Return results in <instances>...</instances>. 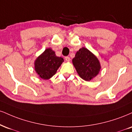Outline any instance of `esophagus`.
Listing matches in <instances>:
<instances>
[{"label":"esophagus","instance_id":"1","mask_svg":"<svg viewBox=\"0 0 132 132\" xmlns=\"http://www.w3.org/2000/svg\"><path fill=\"white\" fill-rule=\"evenodd\" d=\"M65 60H66V61H70V58H69V56H65Z\"/></svg>","mask_w":132,"mask_h":132}]
</instances>
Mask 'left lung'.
<instances>
[{
  "label": "left lung",
  "instance_id": "left-lung-1",
  "mask_svg": "<svg viewBox=\"0 0 132 132\" xmlns=\"http://www.w3.org/2000/svg\"><path fill=\"white\" fill-rule=\"evenodd\" d=\"M72 63L79 76L86 81L97 76L101 68L98 58L84 47L77 52Z\"/></svg>",
  "mask_w": 132,
  "mask_h": 132
}]
</instances>
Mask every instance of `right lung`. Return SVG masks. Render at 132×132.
Wrapping results in <instances>:
<instances>
[{
    "mask_svg": "<svg viewBox=\"0 0 132 132\" xmlns=\"http://www.w3.org/2000/svg\"><path fill=\"white\" fill-rule=\"evenodd\" d=\"M64 61L63 58L56 56L51 48H47L35 61V70L43 79L52 77Z\"/></svg>",
    "mask_w": 132,
    "mask_h": 132,
    "instance_id": "add662e5",
    "label": "right lung"
}]
</instances>
